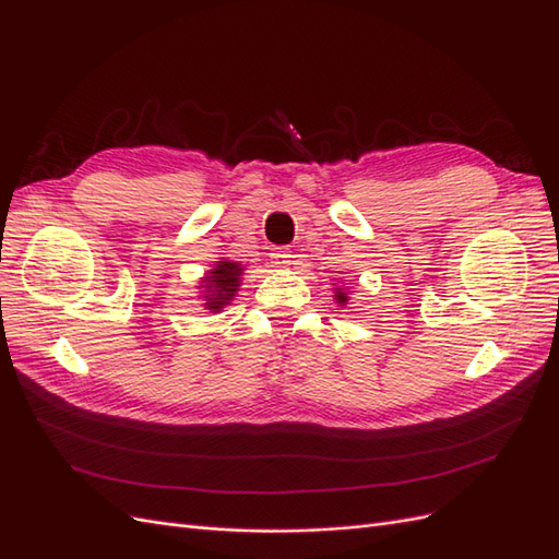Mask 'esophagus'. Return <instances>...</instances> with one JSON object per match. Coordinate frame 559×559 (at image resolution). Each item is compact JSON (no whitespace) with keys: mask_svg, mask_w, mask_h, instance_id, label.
I'll list each match as a JSON object with an SVG mask.
<instances>
[{"mask_svg":"<svg viewBox=\"0 0 559 559\" xmlns=\"http://www.w3.org/2000/svg\"><path fill=\"white\" fill-rule=\"evenodd\" d=\"M270 261H273L277 267H286V265L294 263V253H292V249H286V247H275L273 253H270Z\"/></svg>","mask_w":559,"mask_h":559,"instance_id":"34e87169","label":"esophagus"}]
</instances>
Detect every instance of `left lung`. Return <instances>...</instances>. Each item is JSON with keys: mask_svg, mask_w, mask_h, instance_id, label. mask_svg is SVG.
<instances>
[{"mask_svg": "<svg viewBox=\"0 0 559 559\" xmlns=\"http://www.w3.org/2000/svg\"><path fill=\"white\" fill-rule=\"evenodd\" d=\"M335 294H337V296H335V298H337V302H341V306H345V302H347V294H343L341 289H337Z\"/></svg>", "mask_w": 559, "mask_h": 559, "instance_id": "1", "label": "left lung"}]
</instances>
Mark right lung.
<instances>
[{"mask_svg":"<svg viewBox=\"0 0 559 559\" xmlns=\"http://www.w3.org/2000/svg\"><path fill=\"white\" fill-rule=\"evenodd\" d=\"M240 263H230V261H218L216 267L210 273V277H205V306L212 312H218L224 306H228V300L233 298V294L238 292V282H240Z\"/></svg>","mask_w":559,"mask_h":559,"instance_id":"add662e5","label":"right lung"}]
</instances>
